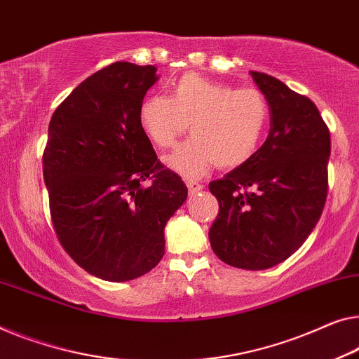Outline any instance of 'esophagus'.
<instances>
[{
    "mask_svg": "<svg viewBox=\"0 0 359 359\" xmlns=\"http://www.w3.org/2000/svg\"><path fill=\"white\" fill-rule=\"evenodd\" d=\"M187 187H189V190H190V194H191V195L196 194V191L203 190V185H201V184H198V182H194V180H189V182H187Z\"/></svg>",
    "mask_w": 359,
    "mask_h": 359,
    "instance_id": "esophagus-1",
    "label": "esophagus"
}]
</instances>
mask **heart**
<instances>
[{
	"label": "heart",
	"instance_id": "heart-1",
	"mask_svg": "<svg viewBox=\"0 0 359 359\" xmlns=\"http://www.w3.org/2000/svg\"><path fill=\"white\" fill-rule=\"evenodd\" d=\"M267 103L256 88H237L185 74L169 98L149 95L138 109V122L149 142L170 148L187 130L194 137L170 153L165 164L185 177H200L216 164L238 168L253 156L267 124Z\"/></svg>",
	"mask_w": 359,
	"mask_h": 359
}]
</instances>
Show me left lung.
<instances>
[{
	"instance_id": "obj_1",
	"label": "left lung",
	"mask_w": 359,
	"mask_h": 359,
	"mask_svg": "<svg viewBox=\"0 0 359 359\" xmlns=\"http://www.w3.org/2000/svg\"><path fill=\"white\" fill-rule=\"evenodd\" d=\"M269 104L271 130L247 163L210 184L219 214L211 248L238 269L274 267L302 247L327 196L330 133L316 104L279 79L251 71Z\"/></svg>"
}]
</instances>
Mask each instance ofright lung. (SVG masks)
Listing matches in <instances>:
<instances>
[{"label":"right lung","instance_id":"right-lung-1","mask_svg":"<svg viewBox=\"0 0 359 359\" xmlns=\"http://www.w3.org/2000/svg\"><path fill=\"white\" fill-rule=\"evenodd\" d=\"M156 71L132 62L101 69L72 90L48 127L43 179L57 238L82 269L108 282L158 266L165 224L189 194L138 122Z\"/></svg>","mask_w":359,"mask_h":359}]
</instances>
